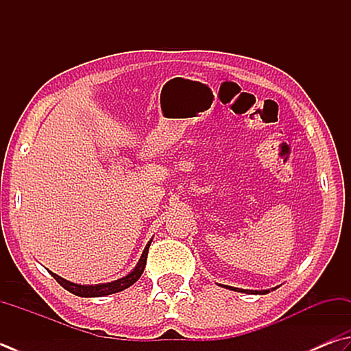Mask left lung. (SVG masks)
I'll list each match as a JSON object with an SVG mask.
<instances>
[{
    "mask_svg": "<svg viewBox=\"0 0 351 351\" xmlns=\"http://www.w3.org/2000/svg\"><path fill=\"white\" fill-rule=\"evenodd\" d=\"M228 287V286H226ZM229 289H232V290H237V292H244V293H258V295H264V293H269L270 290H260V292H258V290H244V289H235V287H229Z\"/></svg>",
    "mask_w": 351,
    "mask_h": 351,
    "instance_id": "1",
    "label": "left lung"
}]
</instances>
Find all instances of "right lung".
I'll return each instance as SVG.
<instances>
[{
  "label": "right lung",
  "instance_id": "1",
  "mask_svg": "<svg viewBox=\"0 0 351 351\" xmlns=\"http://www.w3.org/2000/svg\"><path fill=\"white\" fill-rule=\"evenodd\" d=\"M149 244H151V241L147 244V247H145L141 260H138L137 266L134 267L133 272L128 274L127 276H123V278H121V280L113 281V282L95 284V286H81V284H75V282H70L67 280H64V278H61V276H58L56 274H53V272H50V274H51L53 278H55L59 284H61V286L65 290H69V292H71L73 295L82 296V298H95V296H105V295L122 292V290L128 289L130 286H133V284L142 276L145 264H147Z\"/></svg>",
  "mask_w": 351,
  "mask_h": 351
}]
</instances>
